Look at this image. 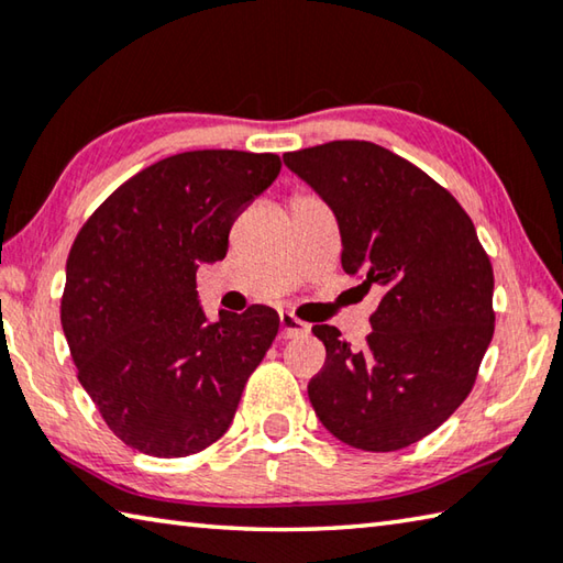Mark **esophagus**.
Masks as SVG:
<instances>
[{
  "mask_svg": "<svg viewBox=\"0 0 563 563\" xmlns=\"http://www.w3.org/2000/svg\"><path fill=\"white\" fill-rule=\"evenodd\" d=\"M279 321H282V339H299L309 333V323H303L301 319L294 317L291 311H282Z\"/></svg>",
  "mask_w": 563,
  "mask_h": 563,
  "instance_id": "obj_1",
  "label": "esophagus"
}]
</instances>
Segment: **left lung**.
<instances>
[{"mask_svg": "<svg viewBox=\"0 0 563 563\" xmlns=\"http://www.w3.org/2000/svg\"><path fill=\"white\" fill-rule=\"evenodd\" d=\"M284 163L336 214L343 272L383 289L361 349L329 323L311 329L327 346L309 380L311 406L351 448H408L475 386L495 333L489 256L455 197L386 147L331 141Z\"/></svg>", "mask_w": 563, "mask_h": 563, "instance_id": "left-lung-1", "label": "left lung"}]
</instances>
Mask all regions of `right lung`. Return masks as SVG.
I'll return each mask as SVG.
<instances>
[{
    "label": "right lung",
    "instance_id": "obj_1",
    "mask_svg": "<svg viewBox=\"0 0 563 563\" xmlns=\"http://www.w3.org/2000/svg\"><path fill=\"white\" fill-rule=\"evenodd\" d=\"M279 170L274 153H177L125 180L76 234L64 336L84 390L128 448L187 457L232 426L279 313L254 303L210 323L195 274L224 260L236 214Z\"/></svg>",
    "mask_w": 563,
    "mask_h": 563
}]
</instances>
